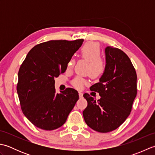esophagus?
Segmentation results:
<instances>
[{"mask_svg": "<svg viewBox=\"0 0 155 155\" xmlns=\"http://www.w3.org/2000/svg\"><path fill=\"white\" fill-rule=\"evenodd\" d=\"M78 95H79L80 98H82L83 96V93H81V92H79V93H78Z\"/></svg>", "mask_w": 155, "mask_h": 155, "instance_id": "1", "label": "esophagus"}]
</instances>
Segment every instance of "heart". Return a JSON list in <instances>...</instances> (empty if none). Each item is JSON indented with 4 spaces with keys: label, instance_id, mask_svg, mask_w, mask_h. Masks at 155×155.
<instances>
[{
    "label": "heart",
    "instance_id": "b5f03b06",
    "mask_svg": "<svg viewBox=\"0 0 155 155\" xmlns=\"http://www.w3.org/2000/svg\"><path fill=\"white\" fill-rule=\"evenodd\" d=\"M82 57L87 60L90 63V67L88 71L93 77L98 78L101 77L105 71V62L101 58V51L99 45L95 42H88L85 44L81 50ZM74 64V60L71 58L68 61L67 67L71 68ZM72 84L77 88H81L86 81L81 77H77L72 81Z\"/></svg>",
    "mask_w": 155,
    "mask_h": 155
}]
</instances>
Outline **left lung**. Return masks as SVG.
I'll return each instance as SVG.
<instances>
[{"label": "left lung", "instance_id": "obj_1", "mask_svg": "<svg viewBox=\"0 0 155 155\" xmlns=\"http://www.w3.org/2000/svg\"><path fill=\"white\" fill-rule=\"evenodd\" d=\"M106 68L99 83L91 91L99 93L97 102L87 93V107L83 112L85 123L99 133L117 129L130 114L137 96V76L130 58L117 48H105Z\"/></svg>", "mask_w": 155, "mask_h": 155}]
</instances>
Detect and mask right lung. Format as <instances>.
Returning <instances> with one entry per match:
<instances>
[{
  "label": "right lung",
  "instance_id": "add662e5",
  "mask_svg": "<svg viewBox=\"0 0 155 155\" xmlns=\"http://www.w3.org/2000/svg\"><path fill=\"white\" fill-rule=\"evenodd\" d=\"M83 39L49 41L29 51L18 71L16 90L23 114L35 126L46 130L61 127L78 100V93L67 88L56 93L54 77L67 70L68 61Z\"/></svg>",
  "mask_w": 155,
  "mask_h": 155
}]
</instances>
